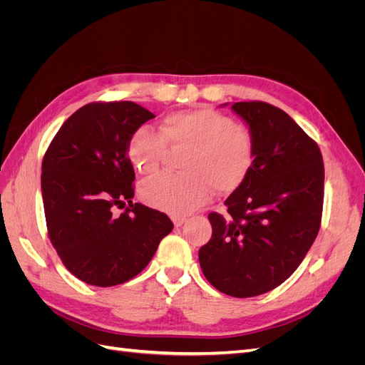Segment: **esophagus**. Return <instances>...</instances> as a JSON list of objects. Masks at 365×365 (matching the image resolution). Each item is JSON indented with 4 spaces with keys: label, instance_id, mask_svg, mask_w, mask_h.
Listing matches in <instances>:
<instances>
[{
    "label": "esophagus",
    "instance_id": "esophagus-1",
    "mask_svg": "<svg viewBox=\"0 0 365 365\" xmlns=\"http://www.w3.org/2000/svg\"><path fill=\"white\" fill-rule=\"evenodd\" d=\"M172 220H173L175 227H181L182 224H185V222H187V217H182V216H173V217H172Z\"/></svg>",
    "mask_w": 365,
    "mask_h": 365
}]
</instances>
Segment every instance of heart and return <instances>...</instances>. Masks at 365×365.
Segmentation results:
<instances>
[{
    "label": "heart",
    "instance_id": "b5f03b06",
    "mask_svg": "<svg viewBox=\"0 0 365 365\" xmlns=\"http://www.w3.org/2000/svg\"><path fill=\"white\" fill-rule=\"evenodd\" d=\"M172 149H187L181 175H157L140 187L146 204L175 216L204 205L212 195L231 193L245 182L256 158V140L250 128L235 118L201 108L175 113L161 121L160 134L138 128L128 141V157L141 175L155 173Z\"/></svg>",
    "mask_w": 365,
    "mask_h": 365
}]
</instances>
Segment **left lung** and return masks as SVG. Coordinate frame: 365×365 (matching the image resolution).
I'll return each instance as SVG.
<instances>
[{
	"label": "left lung",
	"mask_w": 365,
	"mask_h": 365,
	"mask_svg": "<svg viewBox=\"0 0 365 365\" xmlns=\"http://www.w3.org/2000/svg\"><path fill=\"white\" fill-rule=\"evenodd\" d=\"M227 105V103H225ZM256 140L245 182L227 201L228 216L210 213L213 233L200 250L205 279L231 297L277 288L298 268L318 235L324 200V164L317 143L264 102H237Z\"/></svg>",
	"instance_id": "obj_1"
}]
</instances>
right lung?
<instances>
[{
    "mask_svg": "<svg viewBox=\"0 0 365 365\" xmlns=\"http://www.w3.org/2000/svg\"><path fill=\"white\" fill-rule=\"evenodd\" d=\"M153 117L134 102L88 103L61 126L43 155L48 237L65 268L88 284L108 288L135 277L173 228L168 215L132 202L128 141Z\"/></svg>",
    "mask_w": 365,
    "mask_h": 365,
    "instance_id": "add662e5",
    "label": "right lung"
}]
</instances>
